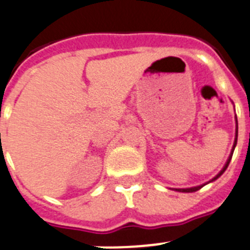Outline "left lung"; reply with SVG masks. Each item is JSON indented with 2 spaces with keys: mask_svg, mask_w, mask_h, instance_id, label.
<instances>
[{
  "mask_svg": "<svg viewBox=\"0 0 250 250\" xmlns=\"http://www.w3.org/2000/svg\"><path fill=\"white\" fill-rule=\"evenodd\" d=\"M237 139H238V121H237V117H235V138H234V143H233V148H231V150H230V154H229L228 159H227L226 164H224V167L222 168V170H220V172L218 173L217 175H215L214 178H212L209 182H207V183L201 184V186H197V187H190V188H175L174 190H177V192H182V193H193V192H197V190L201 189L202 187H204V186H206V184L212 183V182H214L215 179L219 178L220 175H222L224 172H226V169H227V168H228L229 163H230L231 156H233V152H234V148H235V146H237Z\"/></svg>",
  "mask_w": 250,
  "mask_h": 250,
  "instance_id": "8db88e82",
  "label": "left lung"
}]
</instances>
